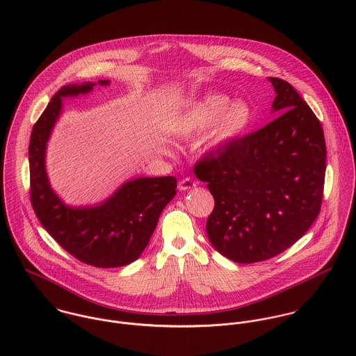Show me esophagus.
<instances>
[{"label":"esophagus","mask_w":356,"mask_h":356,"mask_svg":"<svg viewBox=\"0 0 356 356\" xmlns=\"http://www.w3.org/2000/svg\"><path fill=\"white\" fill-rule=\"evenodd\" d=\"M197 186V182L193 181L192 178H184L179 184H178V188L179 191H189V189H193Z\"/></svg>","instance_id":"esophagus-1"}]
</instances>
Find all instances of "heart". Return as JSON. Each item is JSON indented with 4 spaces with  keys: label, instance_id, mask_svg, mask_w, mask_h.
<instances>
[{
    "label": "heart",
    "instance_id": "obj_1",
    "mask_svg": "<svg viewBox=\"0 0 356 356\" xmlns=\"http://www.w3.org/2000/svg\"><path fill=\"white\" fill-rule=\"evenodd\" d=\"M254 113L245 102H230L223 95H209L188 106L174 122L177 134L189 137L200 134L215 126L209 138L212 148H222L238 137L250 127Z\"/></svg>",
    "mask_w": 356,
    "mask_h": 356
}]
</instances>
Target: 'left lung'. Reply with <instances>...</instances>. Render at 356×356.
I'll return each instance as SVG.
<instances>
[{
    "instance_id": "left-lung-1",
    "label": "left lung",
    "mask_w": 356,
    "mask_h": 356,
    "mask_svg": "<svg viewBox=\"0 0 356 356\" xmlns=\"http://www.w3.org/2000/svg\"><path fill=\"white\" fill-rule=\"evenodd\" d=\"M277 119L195 165L215 207L207 219L213 248L236 263L271 259L316 219L323 197L326 144L321 122L295 88L268 78Z\"/></svg>"
}]
</instances>
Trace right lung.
Wrapping results in <instances>:
<instances>
[{"instance_id":"obj_1","label":"right lung","mask_w":356,"mask_h":356,"mask_svg":"<svg viewBox=\"0 0 356 356\" xmlns=\"http://www.w3.org/2000/svg\"><path fill=\"white\" fill-rule=\"evenodd\" d=\"M99 81V85H108ZM97 83L65 85L51 99L33 127L30 161V200L45 230L67 252L81 261L112 268L137 260L147 248L159 216L177 193L174 177L137 178L122 185L96 207L72 208L51 191L45 149L61 112V99L89 93Z\"/></svg>"}]
</instances>
